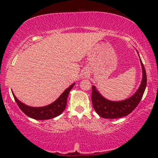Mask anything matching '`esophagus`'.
I'll return each instance as SVG.
<instances>
[{
    "instance_id": "esophagus-1",
    "label": "esophagus",
    "mask_w": 158,
    "mask_h": 158,
    "mask_svg": "<svg viewBox=\"0 0 158 158\" xmlns=\"http://www.w3.org/2000/svg\"><path fill=\"white\" fill-rule=\"evenodd\" d=\"M88 73H85V75H88Z\"/></svg>"
}]
</instances>
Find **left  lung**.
Returning a JSON list of instances; mask_svg holds the SVG:
<instances>
[{"label":"left lung","mask_w":158,"mask_h":158,"mask_svg":"<svg viewBox=\"0 0 158 158\" xmlns=\"http://www.w3.org/2000/svg\"><path fill=\"white\" fill-rule=\"evenodd\" d=\"M139 61L142 66V81L138 89L130 97L120 101L109 100L105 98L98 91L96 86L94 85L92 86V104H93L94 110L101 117L106 119H117L126 117L131 113L135 109L136 107L138 106L139 101L141 100L144 94L146 82H147L146 70H145V68L140 58H139Z\"/></svg>","instance_id":"8db88e82"}]
</instances>
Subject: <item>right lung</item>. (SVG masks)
Listing matches in <instances>:
<instances>
[{"label":"right lung","instance_id":"add662e5","mask_svg":"<svg viewBox=\"0 0 158 158\" xmlns=\"http://www.w3.org/2000/svg\"><path fill=\"white\" fill-rule=\"evenodd\" d=\"M74 85H75V82L70 85L67 89H65L64 91L59 96V97L51 104L42 107H32L27 106L18 99L12 90V93L20 109L26 115L38 120H44V119L55 118L64 111L67 106V100H68L69 93L73 88Z\"/></svg>","mask_w":158,"mask_h":158}]
</instances>
